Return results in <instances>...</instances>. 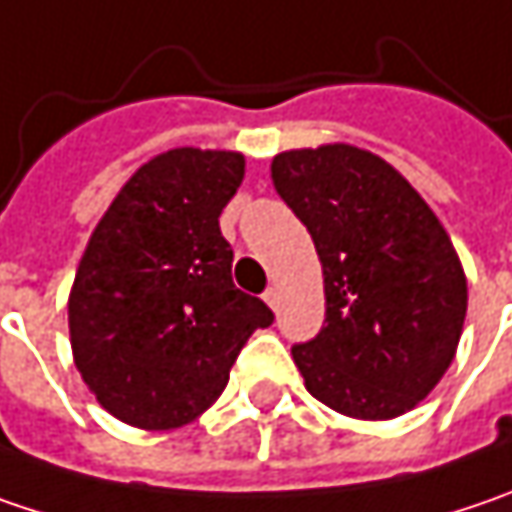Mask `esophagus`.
I'll use <instances>...</instances> for the list:
<instances>
[{
  "label": "esophagus",
  "mask_w": 512,
  "mask_h": 512,
  "mask_svg": "<svg viewBox=\"0 0 512 512\" xmlns=\"http://www.w3.org/2000/svg\"><path fill=\"white\" fill-rule=\"evenodd\" d=\"M263 301H266V304H269L272 310H278V301H281V292H278L275 286H269V289L263 292Z\"/></svg>",
  "instance_id": "1"
}]
</instances>
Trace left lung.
<instances>
[{
    "instance_id": "8db88e82",
    "label": "left lung",
    "mask_w": 512,
    "mask_h": 512,
    "mask_svg": "<svg viewBox=\"0 0 512 512\" xmlns=\"http://www.w3.org/2000/svg\"><path fill=\"white\" fill-rule=\"evenodd\" d=\"M272 182L324 275V327L292 347L307 391L356 420L406 414L464 330L466 275L446 228L400 170L353 144L278 153Z\"/></svg>"
}]
</instances>
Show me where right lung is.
Wrapping results in <instances>:
<instances>
[{"mask_svg":"<svg viewBox=\"0 0 512 512\" xmlns=\"http://www.w3.org/2000/svg\"><path fill=\"white\" fill-rule=\"evenodd\" d=\"M243 153L176 147L130 176L95 226L69 295L75 365L95 400L138 429H179L217 403L272 310L231 281L220 214Z\"/></svg>","mask_w":512,"mask_h":512,"instance_id":"right-lung-1","label":"right lung"}]
</instances>
